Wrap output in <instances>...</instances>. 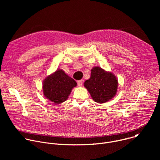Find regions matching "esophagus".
Returning a JSON list of instances; mask_svg holds the SVG:
<instances>
[{"label":"esophagus","instance_id":"esophagus-1","mask_svg":"<svg viewBox=\"0 0 160 160\" xmlns=\"http://www.w3.org/2000/svg\"><path fill=\"white\" fill-rule=\"evenodd\" d=\"M83 80H80L77 81V84H78V85L80 86V87H81V86L83 85Z\"/></svg>","mask_w":160,"mask_h":160}]
</instances>
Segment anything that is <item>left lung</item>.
I'll return each mask as SVG.
<instances>
[{
    "label": "left lung",
    "mask_w": 160,
    "mask_h": 160,
    "mask_svg": "<svg viewBox=\"0 0 160 160\" xmlns=\"http://www.w3.org/2000/svg\"><path fill=\"white\" fill-rule=\"evenodd\" d=\"M84 86L94 101L104 103L115 96L118 80L112 73L95 67L91 70L90 78L85 82Z\"/></svg>",
    "instance_id": "left-lung-1"
}]
</instances>
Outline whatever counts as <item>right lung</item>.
Instances as JSON below:
<instances>
[{
	"label": "right lung",
	"mask_w": 160,
	"mask_h": 160,
	"mask_svg": "<svg viewBox=\"0 0 160 160\" xmlns=\"http://www.w3.org/2000/svg\"><path fill=\"white\" fill-rule=\"evenodd\" d=\"M77 82L62 70H58L48 77L43 83L44 96L51 101L59 104L65 101Z\"/></svg>",
	"instance_id": "right-lung-1"
}]
</instances>
